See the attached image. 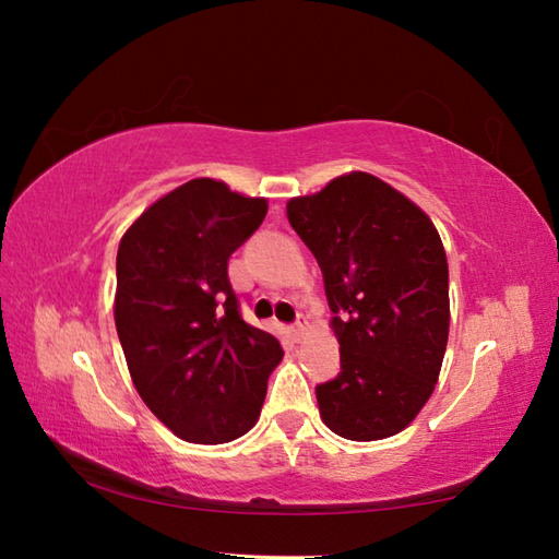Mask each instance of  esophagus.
<instances>
[{
  "label": "esophagus",
  "instance_id": "esophagus-1",
  "mask_svg": "<svg viewBox=\"0 0 559 559\" xmlns=\"http://www.w3.org/2000/svg\"><path fill=\"white\" fill-rule=\"evenodd\" d=\"M290 336H293L295 341H302V338L307 336V322H298V324H293V326H290Z\"/></svg>",
  "mask_w": 559,
  "mask_h": 559
}]
</instances>
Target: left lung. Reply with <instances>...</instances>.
Masks as SVG:
<instances>
[{
    "mask_svg": "<svg viewBox=\"0 0 559 559\" xmlns=\"http://www.w3.org/2000/svg\"><path fill=\"white\" fill-rule=\"evenodd\" d=\"M324 273L341 374L317 386L338 437L374 442L415 420L442 370L449 266L430 216L399 189L353 170L286 204Z\"/></svg>",
    "mask_w": 559,
    "mask_h": 559,
    "instance_id": "1",
    "label": "left lung"
}]
</instances>
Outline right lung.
Segmentation results:
<instances>
[{"label": "right lung", "mask_w": 559, "mask_h": 559, "mask_svg": "<svg viewBox=\"0 0 559 559\" xmlns=\"http://www.w3.org/2000/svg\"><path fill=\"white\" fill-rule=\"evenodd\" d=\"M269 211L197 177L141 213L117 249L115 326L129 374L156 418L192 444H225L252 430L269 374L283 360L276 336L247 324L228 259Z\"/></svg>", "instance_id": "obj_1"}]
</instances>
